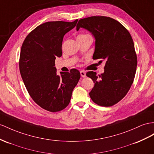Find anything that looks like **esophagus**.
Returning a JSON list of instances; mask_svg holds the SVG:
<instances>
[{"instance_id":"obj_1","label":"esophagus","mask_w":154,"mask_h":154,"mask_svg":"<svg viewBox=\"0 0 154 154\" xmlns=\"http://www.w3.org/2000/svg\"><path fill=\"white\" fill-rule=\"evenodd\" d=\"M80 73H81V75L82 77H85L86 76V72H85V71H81Z\"/></svg>"}]
</instances>
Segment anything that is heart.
Here are the masks:
<instances>
[{"instance_id":"b5f03b06","label":"heart","mask_w":154,"mask_h":154,"mask_svg":"<svg viewBox=\"0 0 154 154\" xmlns=\"http://www.w3.org/2000/svg\"><path fill=\"white\" fill-rule=\"evenodd\" d=\"M85 35H87V34H79L78 36H85Z\"/></svg>"}]
</instances>
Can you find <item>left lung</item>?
Returning a JSON list of instances; mask_svg holds the SVG:
<instances>
[{
  "label": "left lung",
  "instance_id": "1",
  "mask_svg": "<svg viewBox=\"0 0 154 154\" xmlns=\"http://www.w3.org/2000/svg\"><path fill=\"white\" fill-rule=\"evenodd\" d=\"M84 28L96 39L93 59L105 60L104 73L88 72L94 86L89 93L98 105L111 107L125 96L135 78L137 57L131 34L120 23L105 16H92L79 21L77 30ZM102 62V60H100Z\"/></svg>",
  "mask_w": 154,
  "mask_h": 154
}]
</instances>
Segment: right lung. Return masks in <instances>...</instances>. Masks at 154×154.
<instances>
[{"label":"right lung","instance_id":"add662e5","mask_svg":"<svg viewBox=\"0 0 154 154\" xmlns=\"http://www.w3.org/2000/svg\"><path fill=\"white\" fill-rule=\"evenodd\" d=\"M77 21L43 23L31 31L23 43L19 62L22 79L34 101L46 111L55 112L64 109L81 77L76 69L58 75L54 67L55 58L62 54L63 38Z\"/></svg>","mask_w":154,"mask_h":154}]
</instances>
